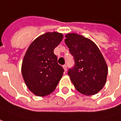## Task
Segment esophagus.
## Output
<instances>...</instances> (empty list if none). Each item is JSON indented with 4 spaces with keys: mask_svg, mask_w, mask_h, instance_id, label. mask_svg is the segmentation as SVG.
Returning <instances> with one entry per match:
<instances>
[{
    "mask_svg": "<svg viewBox=\"0 0 121 121\" xmlns=\"http://www.w3.org/2000/svg\"><path fill=\"white\" fill-rule=\"evenodd\" d=\"M63 68H64V71H66V70H67V66L66 65H63Z\"/></svg>",
    "mask_w": 121,
    "mask_h": 121,
    "instance_id": "obj_1",
    "label": "esophagus"
}]
</instances>
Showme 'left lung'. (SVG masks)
I'll use <instances>...</instances> for the list:
<instances>
[{
  "mask_svg": "<svg viewBox=\"0 0 121 121\" xmlns=\"http://www.w3.org/2000/svg\"><path fill=\"white\" fill-rule=\"evenodd\" d=\"M65 37L75 60L74 67L68 72L71 82L82 94H97L105 85L108 75V66L100 50L92 40L75 33Z\"/></svg>",
  "mask_w": 121,
  "mask_h": 121,
  "instance_id": "1",
  "label": "left lung"
}]
</instances>
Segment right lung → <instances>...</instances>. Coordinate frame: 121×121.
Returning a JSON list of instances; mask_svg holds the SVG:
<instances>
[{
	"mask_svg": "<svg viewBox=\"0 0 121 121\" xmlns=\"http://www.w3.org/2000/svg\"><path fill=\"white\" fill-rule=\"evenodd\" d=\"M62 39L60 33H45L35 39L26 52L22 74L26 85L35 95L44 97L52 93L63 75L64 69L53 53Z\"/></svg>",
	"mask_w": 121,
	"mask_h": 121,
	"instance_id": "add662e5",
	"label": "right lung"
}]
</instances>
